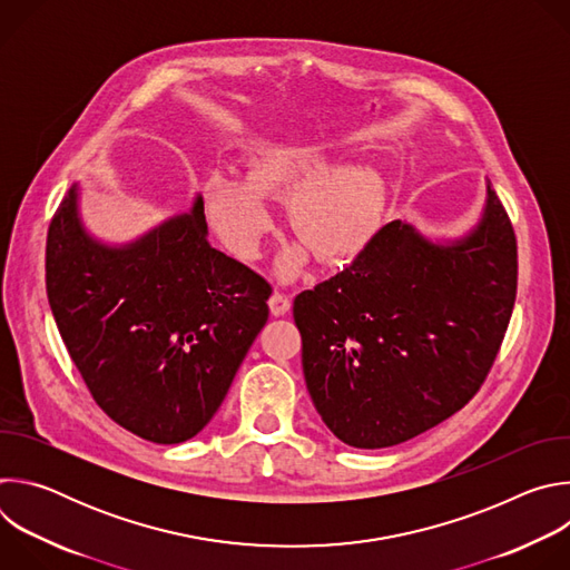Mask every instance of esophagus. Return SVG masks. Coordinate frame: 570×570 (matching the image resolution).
Listing matches in <instances>:
<instances>
[{
    "label": "esophagus",
    "mask_w": 570,
    "mask_h": 570,
    "mask_svg": "<svg viewBox=\"0 0 570 570\" xmlns=\"http://www.w3.org/2000/svg\"><path fill=\"white\" fill-rule=\"evenodd\" d=\"M268 306H271V313L273 315H286L291 311V297L284 295V293H273V297L268 299Z\"/></svg>",
    "instance_id": "esophagus-1"
}]
</instances>
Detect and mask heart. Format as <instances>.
<instances>
[{
	"label": "heart",
	"mask_w": 570,
	"mask_h": 570,
	"mask_svg": "<svg viewBox=\"0 0 570 570\" xmlns=\"http://www.w3.org/2000/svg\"><path fill=\"white\" fill-rule=\"evenodd\" d=\"M291 188L288 223L302 243L279 257L282 277L299 275L308 250L327 266H343L365 250L379 212L376 180L363 167L332 169V157L313 144L257 148L243 165V178L207 174L200 203L223 246L240 259H257L273 227L264 198Z\"/></svg>",
	"instance_id": "b5f03b06"
}]
</instances>
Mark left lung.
Masks as SVG:
<instances>
[{
  "instance_id": "1",
  "label": "left lung",
  "mask_w": 570,
  "mask_h": 570,
  "mask_svg": "<svg viewBox=\"0 0 570 570\" xmlns=\"http://www.w3.org/2000/svg\"><path fill=\"white\" fill-rule=\"evenodd\" d=\"M517 268L514 227L490 183L460 238L383 225L352 266L293 302L322 422L350 446L385 449L464 409L508 332Z\"/></svg>"
}]
</instances>
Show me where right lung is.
<instances>
[{"label":"right lung","instance_id":"add662e5","mask_svg":"<svg viewBox=\"0 0 570 570\" xmlns=\"http://www.w3.org/2000/svg\"><path fill=\"white\" fill-rule=\"evenodd\" d=\"M47 297L99 409L155 444L198 435L268 320L271 284L212 248L200 194L126 246L80 220L78 185L47 234Z\"/></svg>","mask_w":570,"mask_h":570}]
</instances>
